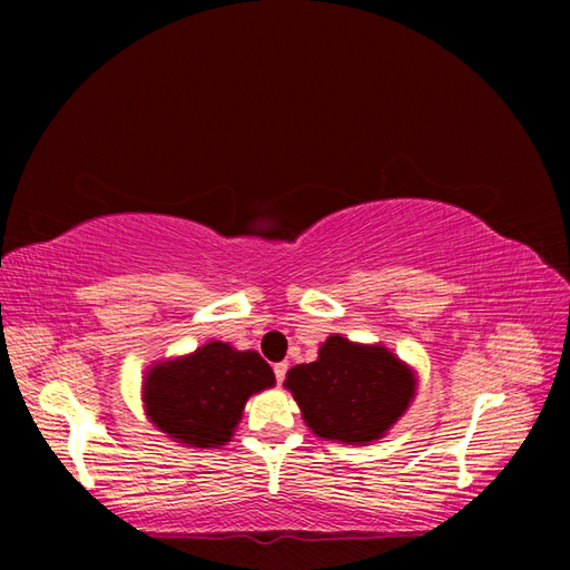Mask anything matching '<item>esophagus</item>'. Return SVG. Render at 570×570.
Returning <instances> with one entry per match:
<instances>
[{
	"mask_svg": "<svg viewBox=\"0 0 570 570\" xmlns=\"http://www.w3.org/2000/svg\"><path fill=\"white\" fill-rule=\"evenodd\" d=\"M286 370H288V362H276V365H274V377H276L278 384L286 380Z\"/></svg>",
	"mask_w": 570,
	"mask_h": 570,
	"instance_id": "esophagus-1",
	"label": "esophagus"
}]
</instances>
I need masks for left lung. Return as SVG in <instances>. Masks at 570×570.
I'll return each mask as SVG.
<instances>
[{
    "instance_id": "left-lung-1",
    "label": "left lung",
    "mask_w": 570,
    "mask_h": 570,
    "mask_svg": "<svg viewBox=\"0 0 570 570\" xmlns=\"http://www.w3.org/2000/svg\"><path fill=\"white\" fill-rule=\"evenodd\" d=\"M306 426L325 441L372 443L390 431L416 394V374L384 345L331 335L318 360L288 370Z\"/></svg>"
}]
</instances>
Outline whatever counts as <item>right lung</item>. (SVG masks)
Here are the masks:
<instances>
[{
  "instance_id": "add662e5",
  "label": "right lung",
  "mask_w": 570,
  "mask_h": 570,
  "mask_svg": "<svg viewBox=\"0 0 570 570\" xmlns=\"http://www.w3.org/2000/svg\"><path fill=\"white\" fill-rule=\"evenodd\" d=\"M274 386L254 350L210 341L196 353L156 362L141 386L144 411L159 431L190 448H220L237 429L247 399Z\"/></svg>"
}]
</instances>
